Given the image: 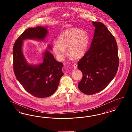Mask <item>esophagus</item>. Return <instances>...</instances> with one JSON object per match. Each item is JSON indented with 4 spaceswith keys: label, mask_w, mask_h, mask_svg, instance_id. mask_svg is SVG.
Here are the masks:
<instances>
[{
    "label": "esophagus",
    "mask_w": 132,
    "mask_h": 132,
    "mask_svg": "<svg viewBox=\"0 0 132 132\" xmlns=\"http://www.w3.org/2000/svg\"><path fill=\"white\" fill-rule=\"evenodd\" d=\"M73 66H74V69H76L77 68V67H78V65H77V64H76V63L74 64Z\"/></svg>",
    "instance_id": "34e87169"
}]
</instances>
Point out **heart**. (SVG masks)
Wrapping results in <instances>:
<instances>
[{"mask_svg": "<svg viewBox=\"0 0 132 132\" xmlns=\"http://www.w3.org/2000/svg\"><path fill=\"white\" fill-rule=\"evenodd\" d=\"M57 44L53 45L55 54L62 59L68 48L69 55L79 59L83 56L88 50L89 44V37L88 32L79 28H72L63 31L59 36Z\"/></svg>", "mask_w": 132, "mask_h": 132, "instance_id": "heart-1", "label": "heart"}]
</instances>
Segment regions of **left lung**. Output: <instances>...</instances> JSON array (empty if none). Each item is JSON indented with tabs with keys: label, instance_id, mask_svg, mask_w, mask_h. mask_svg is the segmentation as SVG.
<instances>
[{
	"label": "left lung",
	"instance_id": "obj_1",
	"mask_svg": "<svg viewBox=\"0 0 132 132\" xmlns=\"http://www.w3.org/2000/svg\"><path fill=\"white\" fill-rule=\"evenodd\" d=\"M95 29L89 49L78 62L82 78L79 89L86 94L104 89L116 75L119 66L116 41L103 23L92 22Z\"/></svg>",
	"mask_w": 132,
	"mask_h": 132
}]
</instances>
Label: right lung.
Returning a JSON list of instances; mask_svg holds the SVG:
<instances>
[{
	"instance_id": "right-lung-1",
	"label": "right lung",
	"mask_w": 132,
	"mask_h": 132,
	"mask_svg": "<svg viewBox=\"0 0 132 132\" xmlns=\"http://www.w3.org/2000/svg\"><path fill=\"white\" fill-rule=\"evenodd\" d=\"M47 27L38 26L27 29L16 40L13 49L15 75L27 92L38 98L53 94L64 75L63 63L57 61L49 50L43 52V62L38 64L28 63L24 55L23 41L32 39L44 42L48 34ZM48 49L52 50L50 44Z\"/></svg>"
}]
</instances>
